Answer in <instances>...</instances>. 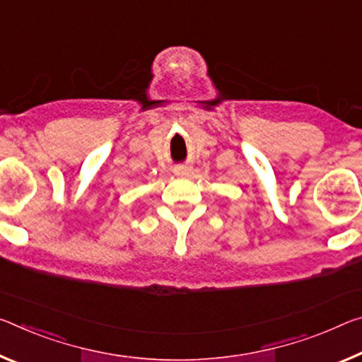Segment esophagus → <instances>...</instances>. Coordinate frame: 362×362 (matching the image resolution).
Listing matches in <instances>:
<instances>
[{
    "label": "esophagus",
    "mask_w": 362,
    "mask_h": 362,
    "mask_svg": "<svg viewBox=\"0 0 362 362\" xmlns=\"http://www.w3.org/2000/svg\"><path fill=\"white\" fill-rule=\"evenodd\" d=\"M174 174H175V175H187V174H188V168H187V165H183V164L175 165V168H174Z\"/></svg>",
    "instance_id": "esophagus-1"
}]
</instances>
